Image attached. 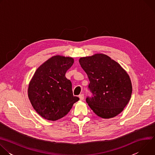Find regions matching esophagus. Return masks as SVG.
<instances>
[{
    "instance_id": "obj_1",
    "label": "esophagus",
    "mask_w": 155,
    "mask_h": 155,
    "mask_svg": "<svg viewBox=\"0 0 155 155\" xmlns=\"http://www.w3.org/2000/svg\"><path fill=\"white\" fill-rule=\"evenodd\" d=\"M78 97H79V99H80V100H81V101H83V100L84 99V95H83V94H80Z\"/></svg>"
}]
</instances>
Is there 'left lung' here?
Listing matches in <instances>:
<instances>
[{"label":"left lung","instance_id":"obj_1","mask_svg":"<svg viewBox=\"0 0 155 155\" xmlns=\"http://www.w3.org/2000/svg\"><path fill=\"white\" fill-rule=\"evenodd\" d=\"M79 63L90 80L93 97L86 101L99 117L108 119L120 114L130 101V77L120 64L106 54L80 58Z\"/></svg>","mask_w":155,"mask_h":155}]
</instances>
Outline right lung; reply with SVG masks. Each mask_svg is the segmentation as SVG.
<instances>
[{
    "label": "right lung",
    "instance_id": "1",
    "mask_svg": "<svg viewBox=\"0 0 155 155\" xmlns=\"http://www.w3.org/2000/svg\"><path fill=\"white\" fill-rule=\"evenodd\" d=\"M74 62L72 58L54 56L38 67L29 82V99L37 113L47 120L63 118L79 100L65 76Z\"/></svg>",
    "mask_w": 155,
    "mask_h": 155
}]
</instances>
